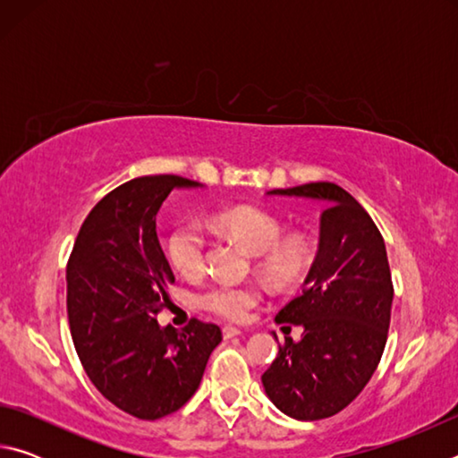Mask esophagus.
Returning <instances> with one entry per match:
<instances>
[{
	"mask_svg": "<svg viewBox=\"0 0 458 458\" xmlns=\"http://www.w3.org/2000/svg\"><path fill=\"white\" fill-rule=\"evenodd\" d=\"M222 333H224V339H232V337H238L242 331L238 327H232V325H226V327L222 329Z\"/></svg>",
	"mask_w": 458,
	"mask_h": 458,
	"instance_id": "34e87169",
	"label": "esophagus"
}]
</instances>
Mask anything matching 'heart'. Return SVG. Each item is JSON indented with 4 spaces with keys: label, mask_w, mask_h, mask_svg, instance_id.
Returning a JSON list of instances; mask_svg holds the SVG:
<instances>
[{
    "label": "heart",
    "mask_w": 458,
    "mask_h": 458,
    "mask_svg": "<svg viewBox=\"0 0 458 458\" xmlns=\"http://www.w3.org/2000/svg\"><path fill=\"white\" fill-rule=\"evenodd\" d=\"M214 224L259 257V270L275 284H291L303 273L307 246L301 240H281L283 226L273 214L252 206H236L216 214ZM208 234L199 222H183L169 236V259L183 276H199L208 262ZM262 301L254 286L218 283L201 293L199 303L228 321H244Z\"/></svg>",
    "instance_id": "heart-1"
}]
</instances>
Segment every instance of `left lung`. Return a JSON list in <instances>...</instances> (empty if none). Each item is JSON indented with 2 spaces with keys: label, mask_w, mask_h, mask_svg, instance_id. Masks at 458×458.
<instances>
[{
  "label": "left lung",
  "mask_w": 458,
  "mask_h": 458,
  "mask_svg": "<svg viewBox=\"0 0 458 458\" xmlns=\"http://www.w3.org/2000/svg\"><path fill=\"white\" fill-rule=\"evenodd\" d=\"M267 193L325 204L305 291L275 317L276 323L301 325L303 335L286 337L262 374L265 394L283 414L321 420L358 398L384 353L394 299L386 244L358 199L335 183Z\"/></svg>",
  "instance_id": "1"
}]
</instances>
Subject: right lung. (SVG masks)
<instances>
[{"mask_svg": "<svg viewBox=\"0 0 458 458\" xmlns=\"http://www.w3.org/2000/svg\"><path fill=\"white\" fill-rule=\"evenodd\" d=\"M204 185L145 175L98 201L81 226L66 267V307L76 353L103 396L141 420L180 410L204 376L222 331L193 319L182 331L155 315L175 283L155 218L174 190Z\"/></svg>", "mask_w": 458, "mask_h": 458, "instance_id": "1", "label": "right lung"}]
</instances>
